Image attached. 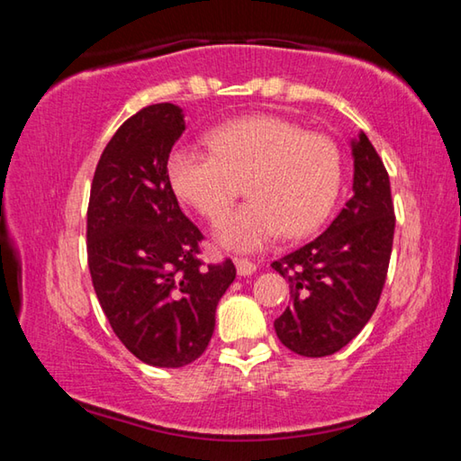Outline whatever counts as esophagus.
Segmentation results:
<instances>
[{"label":"esophagus","mask_w":461,"mask_h":461,"mask_svg":"<svg viewBox=\"0 0 461 461\" xmlns=\"http://www.w3.org/2000/svg\"><path fill=\"white\" fill-rule=\"evenodd\" d=\"M233 262H236V270L240 276H252L256 272V264L246 260V258H236Z\"/></svg>","instance_id":"34e87169"}]
</instances>
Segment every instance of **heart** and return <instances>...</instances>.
Returning <instances> with one entry per match:
<instances>
[{
  "instance_id": "b5f03b06",
  "label": "heart",
  "mask_w": 461,
  "mask_h": 461,
  "mask_svg": "<svg viewBox=\"0 0 461 461\" xmlns=\"http://www.w3.org/2000/svg\"><path fill=\"white\" fill-rule=\"evenodd\" d=\"M209 148L178 144L167 175L178 199L209 221H220L246 181L249 201L217 225L215 240L236 252H256L280 233L315 231L333 209L341 185V154L323 134H305L275 115H252L217 126Z\"/></svg>"
}]
</instances>
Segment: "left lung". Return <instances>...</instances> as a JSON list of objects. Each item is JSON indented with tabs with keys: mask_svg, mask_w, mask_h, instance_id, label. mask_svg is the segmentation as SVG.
I'll return each mask as SVG.
<instances>
[{
	"mask_svg": "<svg viewBox=\"0 0 461 461\" xmlns=\"http://www.w3.org/2000/svg\"><path fill=\"white\" fill-rule=\"evenodd\" d=\"M352 199L321 236L272 262L293 296L275 331L299 356L348 346L370 321L386 280L394 238L388 173L364 131L352 140Z\"/></svg>",
	"mask_w": 461,
	"mask_h": 461,
	"instance_id": "obj_1",
	"label": "left lung"
}]
</instances>
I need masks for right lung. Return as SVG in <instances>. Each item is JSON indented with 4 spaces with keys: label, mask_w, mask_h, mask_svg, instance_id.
Here are the masks:
<instances>
[{
    "label": "right lung",
    "mask_w": 461,
    "mask_h": 461,
    "mask_svg": "<svg viewBox=\"0 0 461 461\" xmlns=\"http://www.w3.org/2000/svg\"><path fill=\"white\" fill-rule=\"evenodd\" d=\"M183 109H140L97 162L87 212V258L99 305L120 341L156 368H181L205 352L217 303L236 278L231 260L203 267V233L178 207L168 154Z\"/></svg>",
    "instance_id": "right-lung-1"
}]
</instances>
